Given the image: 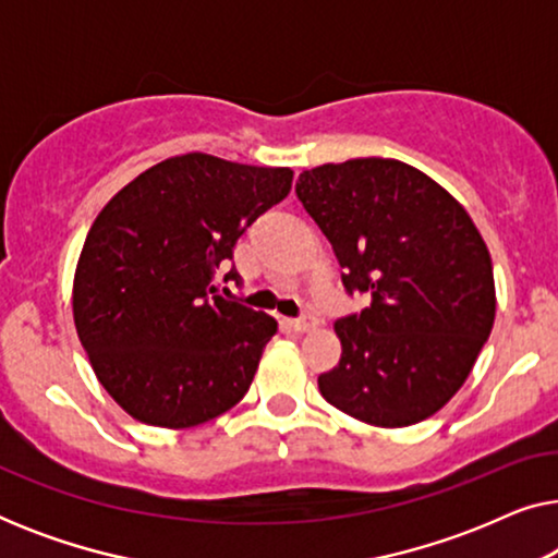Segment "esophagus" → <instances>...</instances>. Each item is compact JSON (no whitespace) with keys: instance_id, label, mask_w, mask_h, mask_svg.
Instances as JSON below:
<instances>
[{"instance_id":"34e87169","label":"esophagus","mask_w":558,"mask_h":558,"mask_svg":"<svg viewBox=\"0 0 558 558\" xmlns=\"http://www.w3.org/2000/svg\"><path fill=\"white\" fill-rule=\"evenodd\" d=\"M287 325L292 327L294 332H310V330H315V325H317V317L315 315H302V317H296V319H287Z\"/></svg>"}]
</instances>
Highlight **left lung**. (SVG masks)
<instances>
[{
	"mask_svg": "<svg viewBox=\"0 0 558 558\" xmlns=\"http://www.w3.org/2000/svg\"><path fill=\"white\" fill-rule=\"evenodd\" d=\"M296 197L330 241L345 292L371 296L335 323L342 355L317 378L319 393L386 429L437 414L495 319L493 262L468 210L416 167L384 157L304 170Z\"/></svg>",
	"mask_w": 558,
	"mask_h": 558,
	"instance_id": "8db88e82",
	"label": "left lung"
}]
</instances>
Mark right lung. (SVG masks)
<instances>
[{
	"mask_svg": "<svg viewBox=\"0 0 558 558\" xmlns=\"http://www.w3.org/2000/svg\"><path fill=\"white\" fill-rule=\"evenodd\" d=\"M292 178L289 167L190 151L149 167L98 213L73 319L96 378L136 422L187 429L246 396L277 319L223 300L213 279Z\"/></svg>",
	"mask_w": 558,
	"mask_h": 558,
	"instance_id": "right-lung-1",
	"label": "right lung"
}]
</instances>
